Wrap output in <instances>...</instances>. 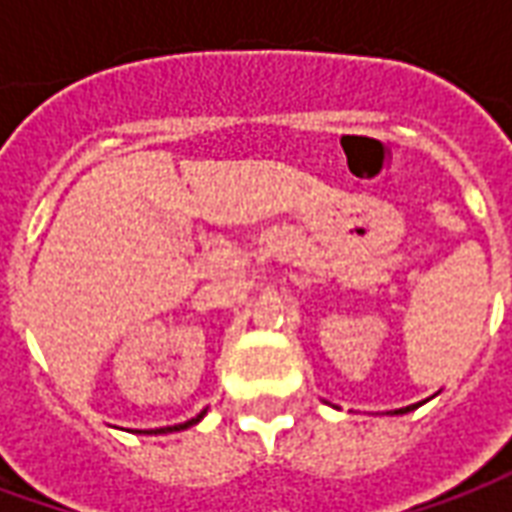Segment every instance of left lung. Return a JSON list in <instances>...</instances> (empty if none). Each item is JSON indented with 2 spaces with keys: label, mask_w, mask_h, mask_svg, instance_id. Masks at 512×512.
I'll return each mask as SVG.
<instances>
[{
  "label": "left lung",
  "mask_w": 512,
  "mask_h": 512,
  "mask_svg": "<svg viewBox=\"0 0 512 512\" xmlns=\"http://www.w3.org/2000/svg\"><path fill=\"white\" fill-rule=\"evenodd\" d=\"M411 408H417V406H406V408H397V414H406V411H411Z\"/></svg>",
  "instance_id": "left-lung-1"
}]
</instances>
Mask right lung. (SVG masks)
<instances>
[{"mask_svg":"<svg viewBox=\"0 0 512 512\" xmlns=\"http://www.w3.org/2000/svg\"><path fill=\"white\" fill-rule=\"evenodd\" d=\"M200 417H202V414H200ZM200 417H197V419H189V422H183V425H172V428L147 430V433H169V430H183V428H191V425H197V422H200Z\"/></svg>","mask_w":512,"mask_h":512,"instance_id":"1","label":"right lung"}]
</instances>
